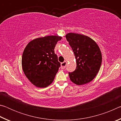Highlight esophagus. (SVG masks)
I'll list each match as a JSON object with an SVG mask.
<instances>
[{
	"label": "esophagus",
	"instance_id": "1",
	"mask_svg": "<svg viewBox=\"0 0 121 121\" xmlns=\"http://www.w3.org/2000/svg\"><path fill=\"white\" fill-rule=\"evenodd\" d=\"M66 65H67V62L65 61L61 63V69H65V66H66Z\"/></svg>",
	"mask_w": 121,
	"mask_h": 121
}]
</instances>
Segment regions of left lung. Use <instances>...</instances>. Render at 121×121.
Returning <instances> with one entry per match:
<instances>
[{"instance_id":"1","label":"left lung","mask_w":121,"mask_h":121,"mask_svg":"<svg viewBox=\"0 0 121 121\" xmlns=\"http://www.w3.org/2000/svg\"><path fill=\"white\" fill-rule=\"evenodd\" d=\"M74 53L76 68L72 73H69L73 83L82 85L90 82L95 78L101 66L102 54L98 45L95 40L84 35L69 33L65 35Z\"/></svg>"}]
</instances>
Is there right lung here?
Listing matches in <instances>:
<instances>
[{"label":"right lung","mask_w":121,"mask_h":121,"mask_svg":"<svg viewBox=\"0 0 121 121\" xmlns=\"http://www.w3.org/2000/svg\"><path fill=\"white\" fill-rule=\"evenodd\" d=\"M62 37L48 36L29 43L22 56V69L26 76L37 87L44 88L52 83L60 63L54 48Z\"/></svg>","instance_id":"right-lung-1"}]
</instances>
